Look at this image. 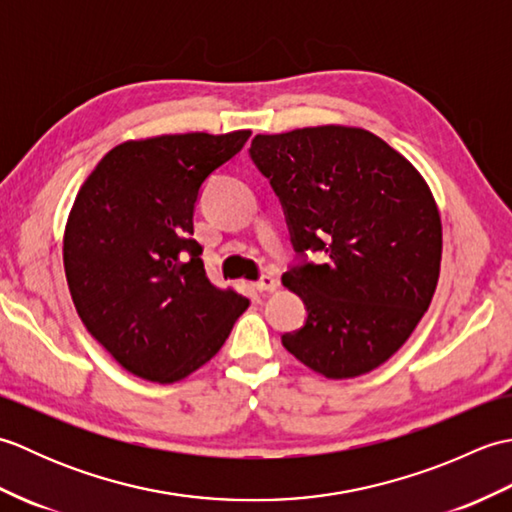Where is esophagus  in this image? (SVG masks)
Listing matches in <instances>:
<instances>
[{"label":"esophagus","instance_id":"obj_1","mask_svg":"<svg viewBox=\"0 0 512 512\" xmlns=\"http://www.w3.org/2000/svg\"><path fill=\"white\" fill-rule=\"evenodd\" d=\"M277 286H279V284H277V279H275L273 275H264V277H259V279H257V284H255V288H257L259 292H273Z\"/></svg>","mask_w":512,"mask_h":512}]
</instances>
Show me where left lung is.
<instances>
[{
	"mask_svg": "<svg viewBox=\"0 0 512 512\" xmlns=\"http://www.w3.org/2000/svg\"><path fill=\"white\" fill-rule=\"evenodd\" d=\"M250 160L281 202L297 259L281 281L308 317L281 336L328 378L383 365L416 330L436 292L438 206L420 173L385 140L356 127L255 136ZM319 252V265L307 262Z\"/></svg>",
	"mask_w": 512,
	"mask_h": 512,
	"instance_id": "left-lung-1",
	"label": "left lung"
}]
</instances>
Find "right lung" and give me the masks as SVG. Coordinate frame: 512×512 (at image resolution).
<instances>
[{
  "label": "right lung",
  "instance_id": "add662e5",
  "mask_svg": "<svg viewBox=\"0 0 512 512\" xmlns=\"http://www.w3.org/2000/svg\"><path fill=\"white\" fill-rule=\"evenodd\" d=\"M248 136L123 143L76 195L63 237L70 295L85 328L127 372L156 383L189 376L248 308L237 290L213 284L191 237L202 187Z\"/></svg>",
  "mask_w": 512,
  "mask_h": 512
}]
</instances>
